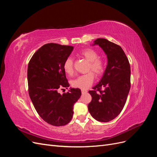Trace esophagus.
<instances>
[{
    "label": "esophagus",
    "instance_id": "34e87169",
    "mask_svg": "<svg viewBox=\"0 0 157 157\" xmlns=\"http://www.w3.org/2000/svg\"><path fill=\"white\" fill-rule=\"evenodd\" d=\"M88 91L86 90H81V92H82V94H85V93H86Z\"/></svg>",
    "mask_w": 157,
    "mask_h": 157
}]
</instances>
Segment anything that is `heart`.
<instances>
[{
	"label": "heart",
	"instance_id": "1",
	"mask_svg": "<svg viewBox=\"0 0 157 157\" xmlns=\"http://www.w3.org/2000/svg\"><path fill=\"white\" fill-rule=\"evenodd\" d=\"M79 55L87 61L88 65L87 71L92 70L98 77L101 76L105 71L106 63L103 59L99 58L98 52L92 48H86L80 52ZM63 68L66 74L69 76L74 73V61L72 58L68 57L63 64ZM94 74L90 71L86 74L78 76L71 81V84L75 88L87 89L92 84L94 80Z\"/></svg>",
	"mask_w": 157,
	"mask_h": 157
}]
</instances>
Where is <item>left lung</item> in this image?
<instances>
[{
    "mask_svg": "<svg viewBox=\"0 0 157 157\" xmlns=\"http://www.w3.org/2000/svg\"><path fill=\"white\" fill-rule=\"evenodd\" d=\"M98 44L107 54L108 63L99 82L90 90L92 101L88 111L99 122H109L122 111L130 89V65L121 47L105 39H98Z\"/></svg>",
    "mask_w": 157,
    "mask_h": 157,
    "instance_id": "obj_1",
    "label": "left lung"
}]
</instances>
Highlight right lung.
<instances>
[{
	"instance_id": "obj_1",
	"label": "right lung",
	"mask_w": 157,
	"mask_h": 157,
	"mask_svg": "<svg viewBox=\"0 0 157 157\" xmlns=\"http://www.w3.org/2000/svg\"><path fill=\"white\" fill-rule=\"evenodd\" d=\"M73 50L72 46L48 43L33 54L27 68L28 90L39 116L55 126L67 124L73 118V105L81 96L79 88L69 87L63 64Z\"/></svg>"
}]
</instances>
